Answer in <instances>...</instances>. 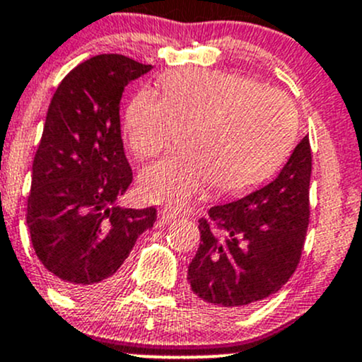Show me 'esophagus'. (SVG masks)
Segmentation results:
<instances>
[{
    "mask_svg": "<svg viewBox=\"0 0 362 362\" xmlns=\"http://www.w3.org/2000/svg\"><path fill=\"white\" fill-rule=\"evenodd\" d=\"M177 216H178V213L173 211V209L165 208V209H161V211H160V218L163 221H165V223H170V221H173Z\"/></svg>",
    "mask_w": 362,
    "mask_h": 362,
    "instance_id": "1",
    "label": "esophagus"
}]
</instances>
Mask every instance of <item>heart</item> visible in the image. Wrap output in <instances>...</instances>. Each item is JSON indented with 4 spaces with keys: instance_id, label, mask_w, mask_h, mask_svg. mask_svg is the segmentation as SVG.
Returning a JSON list of instances; mask_svg holds the SVG:
<instances>
[{
    "instance_id": "obj_1",
    "label": "heart",
    "mask_w": 362,
    "mask_h": 362,
    "mask_svg": "<svg viewBox=\"0 0 362 362\" xmlns=\"http://www.w3.org/2000/svg\"><path fill=\"white\" fill-rule=\"evenodd\" d=\"M163 96L139 90L127 106L125 134L141 158H154L187 130V153L146 166L142 197L182 206L209 187L235 196L266 180L287 158L297 134L291 98L223 70H177L161 78Z\"/></svg>"
}]
</instances>
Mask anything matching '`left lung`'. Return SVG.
<instances>
[{
    "label": "left lung",
    "mask_w": 362,
    "mask_h": 362,
    "mask_svg": "<svg viewBox=\"0 0 362 362\" xmlns=\"http://www.w3.org/2000/svg\"><path fill=\"white\" fill-rule=\"evenodd\" d=\"M311 166L305 136L275 180L201 218V244L187 272L201 303L247 309L287 284L308 232Z\"/></svg>",
    "instance_id": "1"
}]
</instances>
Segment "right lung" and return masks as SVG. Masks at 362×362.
Listing matches in <instances>:
<instances>
[{
  "mask_svg": "<svg viewBox=\"0 0 362 362\" xmlns=\"http://www.w3.org/2000/svg\"><path fill=\"white\" fill-rule=\"evenodd\" d=\"M151 69L123 54H98L63 78L47 108L27 226L51 280L71 296L108 291L139 235L156 221V208L117 206L132 184L120 99Z\"/></svg>",
  "mask_w": 362,
  "mask_h": 362,
  "instance_id": "1",
  "label": "right lung"
}]
</instances>
